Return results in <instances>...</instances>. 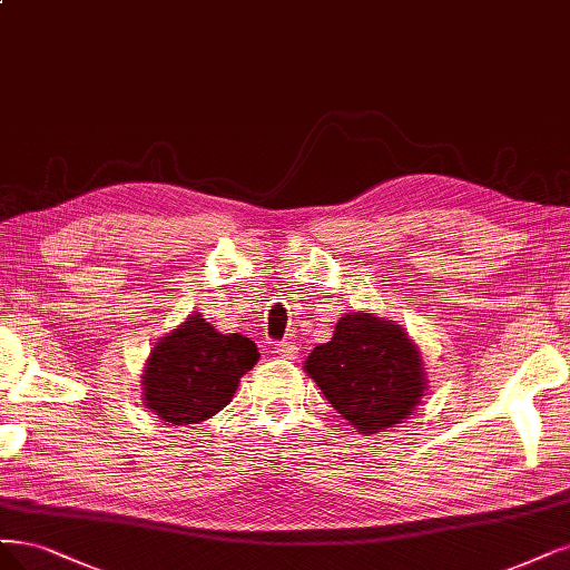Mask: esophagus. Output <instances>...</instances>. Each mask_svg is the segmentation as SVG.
Here are the masks:
<instances>
[{"label":"esophagus","instance_id":"34e87169","mask_svg":"<svg viewBox=\"0 0 570 570\" xmlns=\"http://www.w3.org/2000/svg\"><path fill=\"white\" fill-rule=\"evenodd\" d=\"M273 348H276L278 356L289 358V361H294V358L299 356V348L294 346V342H278V344H273Z\"/></svg>","mask_w":570,"mask_h":570}]
</instances>
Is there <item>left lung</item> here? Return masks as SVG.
Instances as JSON below:
<instances>
[{
    "mask_svg": "<svg viewBox=\"0 0 570 570\" xmlns=\"http://www.w3.org/2000/svg\"><path fill=\"white\" fill-rule=\"evenodd\" d=\"M308 377L361 434L401 424L424 396L426 372L407 332L372 313H346L335 335L308 353Z\"/></svg>",
    "mask_w": 570,
    "mask_h": 570,
    "instance_id": "8db88e82",
    "label": "left lung"
}]
</instances>
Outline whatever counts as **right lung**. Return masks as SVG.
<instances>
[{
    "label": "right lung",
    "mask_w": 570,
    "mask_h": 570,
    "mask_svg": "<svg viewBox=\"0 0 570 570\" xmlns=\"http://www.w3.org/2000/svg\"><path fill=\"white\" fill-rule=\"evenodd\" d=\"M259 361L240 332L222 335L193 313L153 346L144 370V403L169 424H200L226 407L240 377Z\"/></svg>",
    "instance_id": "1"
}]
</instances>
